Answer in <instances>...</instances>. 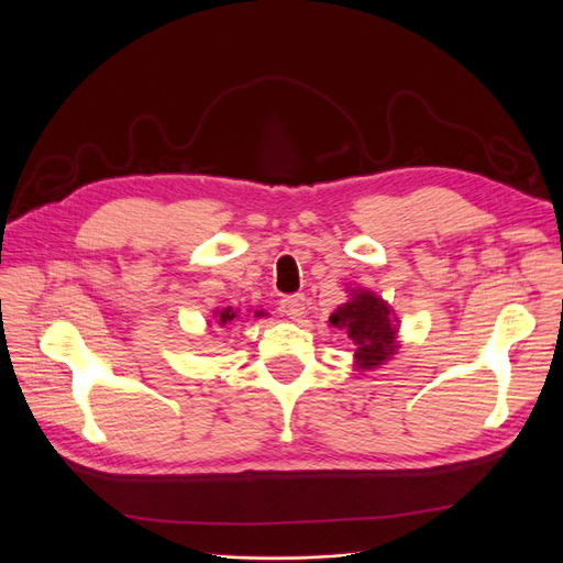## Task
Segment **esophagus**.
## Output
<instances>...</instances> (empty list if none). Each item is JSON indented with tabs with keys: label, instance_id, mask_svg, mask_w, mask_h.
Listing matches in <instances>:
<instances>
[{
	"label": "esophagus",
	"instance_id": "esophagus-1",
	"mask_svg": "<svg viewBox=\"0 0 563 563\" xmlns=\"http://www.w3.org/2000/svg\"><path fill=\"white\" fill-rule=\"evenodd\" d=\"M282 312L288 317V319H300L305 314V296L302 294H294V296H286L282 298Z\"/></svg>",
	"mask_w": 563,
	"mask_h": 563
}]
</instances>
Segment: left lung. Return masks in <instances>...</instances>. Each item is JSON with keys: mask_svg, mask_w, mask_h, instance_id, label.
I'll return each instance as SVG.
<instances>
[{"mask_svg": "<svg viewBox=\"0 0 563 563\" xmlns=\"http://www.w3.org/2000/svg\"><path fill=\"white\" fill-rule=\"evenodd\" d=\"M331 327L345 331L354 343V366L368 371L397 352V319L376 294L354 288L352 298L331 314Z\"/></svg>", "mask_w": 563, "mask_h": 563, "instance_id": "left-lung-1", "label": "left lung"}]
</instances>
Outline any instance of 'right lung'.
Segmentation results:
<instances>
[{
	"label": "right lung",
	"instance_id": "obj_1",
	"mask_svg": "<svg viewBox=\"0 0 563 563\" xmlns=\"http://www.w3.org/2000/svg\"><path fill=\"white\" fill-rule=\"evenodd\" d=\"M255 317H261V312H255ZM236 319H240V312L232 310V308H225V310L216 312V321H218V327H228V323H232V321H236Z\"/></svg>",
	"mask_w": 563,
	"mask_h": 563
}]
</instances>
